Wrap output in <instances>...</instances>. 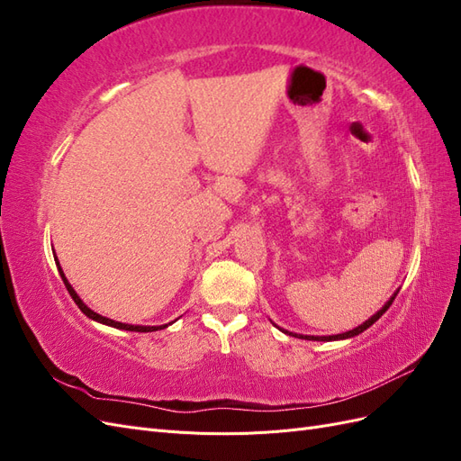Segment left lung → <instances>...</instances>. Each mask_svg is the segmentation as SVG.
Instances as JSON below:
<instances>
[{
  "mask_svg": "<svg viewBox=\"0 0 461 461\" xmlns=\"http://www.w3.org/2000/svg\"><path fill=\"white\" fill-rule=\"evenodd\" d=\"M396 294H398V292H396ZM396 294L393 296V298H390L386 303H384V308L383 310H379V312H376L371 319H367L366 321V323L364 325H359L357 329H354V330H348V332H342V334H332V337H302V334H292V337H300V339H305V340H342V339H352V337H356V334H361V332H364V330H367L373 323H375V321H379L381 319V315L390 308V305H393V302H394V298H396ZM286 332V330H285Z\"/></svg>",
  "mask_w": 461,
  "mask_h": 461,
  "instance_id": "obj_1",
  "label": "left lung"
}]
</instances>
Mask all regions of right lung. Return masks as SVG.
<instances>
[{
    "label": "right lung",
    "mask_w": 461,
    "mask_h": 461,
    "mask_svg": "<svg viewBox=\"0 0 461 461\" xmlns=\"http://www.w3.org/2000/svg\"><path fill=\"white\" fill-rule=\"evenodd\" d=\"M59 265V263H58ZM59 273H61V278H63V283H65V286H67V290H68V294H71V298L75 300V303L78 305L80 308V312L85 313V315H88L90 319H94V321H100V323H104V325H109V327H115V329H124V330H134V332H153V330H159V329H165L167 325H159V327H138V325H127V323H119V321H113V319H107V317H102L100 313H95V312H92L88 305L82 302L80 298H78V294L77 292L73 290V286L68 285V281L65 278V275H63V271H61V267H59Z\"/></svg>",
    "instance_id": "1"
}]
</instances>
